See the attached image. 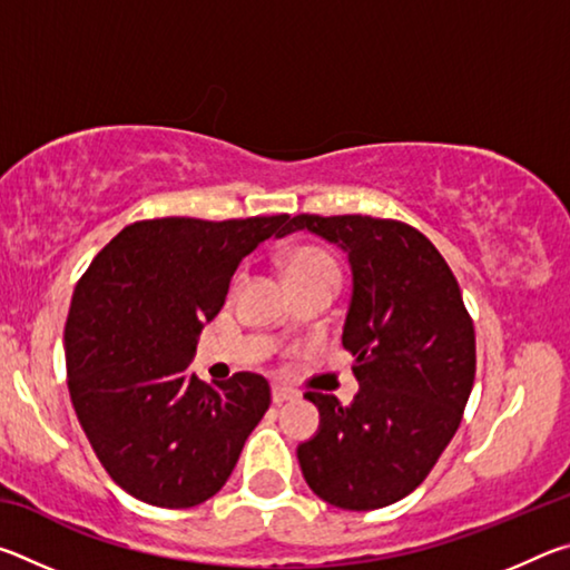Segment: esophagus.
<instances>
[{
    "mask_svg": "<svg viewBox=\"0 0 570 570\" xmlns=\"http://www.w3.org/2000/svg\"><path fill=\"white\" fill-rule=\"evenodd\" d=\"M272 397H274L276 404H284V402H288V400H296L298 392L292 390V387H284V384H274Z\"/></svg>",
    "mask_w": 570,
    "mask_h": 570,
    "instance_id": "1",
    "label": "esophagus"
}]
</instances>
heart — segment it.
<instances>
[{
	"instance_id": "b5f03b06",
	"label": "heart",
	"mask_w": 570,
	"mask_h": 570,
	"mask_svg": "<svg viewBox=\"0 0 570 570\" xmlns=\"http://www.w3.org/2000/svg\"><path fill=\"white\" fill-rule=\"evenodd\" d=\"M314 274H334L336 276V264L330 254H324L320 248H296L286 258V278L294 282V278L302 276H314Z\"/></svg>"
}]
</instances>
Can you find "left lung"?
I'll list each match as a JSON object with an SVG mask.
<instances>
[{
    "mask_svg": "<svg viewBox=\"0 0 570 570\" xmlns=\"http://www.w3.org/2000/svg\"><path fill=\"white\" fill-rule=\"evenodd\" d=\"M352 268L342 344L360 392L350 404L306 392L320 430L296 448L304 480L330 505L374 510L410 495L435 468L475 382V330L440 250L417 228L372 216H294Z\"/></svg>",
    "mask_w": 570,
    "mask_h": 570,
    "instance_id": "left-lung-1",
    "label": "left lung"
}]
</instances>
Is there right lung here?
Masks as SVG:
<instances>
[{"label":"right lung","instance_id":"right-lung-1","mask_svg":"<svg viewBox=\"0 0 570 570\" xmlns=\"http://www.w3.org/2000/svg\"><path fill=\"white\" fill-rule=\"evenodd\" d=\"M286 226V214L138 220L77 282L67 387L102 468L142 503H206L272 404L262 374L206 384L188 364L238 264Z\"/></svg>","mask_w":570,"mask_h":570}]
</instances>
